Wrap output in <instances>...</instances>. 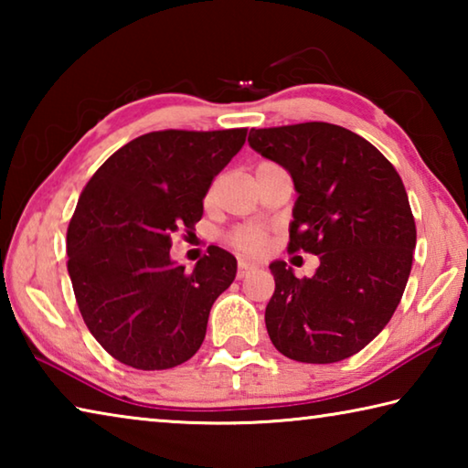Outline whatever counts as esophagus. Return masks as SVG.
<instances>
[{"label": "esophagus", "instance_id": "esophagus-1", "mask_svg": "<svg viewBox=\"0 0 468 468\" xmlns=\"http://www.w3.org/2000/svg\"><path fill=\"white\" fill-rule=\"evenodd\" d=\"M251 271H256V266L245 262V260H239V264H237V279H243V276H248Z\"/></svg>", "mask_w": 468, "mask_h": 468}]
</instances>
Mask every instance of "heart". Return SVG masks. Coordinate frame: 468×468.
<instances>
[{
    "mask_svg": "<svg viewBox=\"0 0 468 468\" xmlns=\"http://www.w3.org/2000/svg\"><path fill=\"white\" fill-rule=\"evenodd\" d=\"M264 165H271V163H260L258 167H264ZM215 196H217V181H212L204 196L206 204H210L212 200H215ZM229 239H231V243L237 250H241L245 253H258L266 245V231L260 227H239V229H235Z\"/></svg>",
    "mask_w": 468,
    "mask_h": 468,
    "instance_id": "1",
    "label": "heart"
}]
</instances>
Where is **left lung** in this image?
I'll use <instances>...</instances> for the list:
<instances>
[{
	"label": "left lung",
	"mask_w": 468,
	"mask_h": 468,
	"mask_svg": "<svg viewBox=\"0 0 468 468\" xmlns=\"http://www.w3.org/2000/svg\"><path fill=\"white\" fill-rule=\"evenodd\" d=\"M248 142L295 184L287 250L320 258L312 279L271 264L268 336L301 363L351 357L390 322L413 266L417 229L402 179L374 144L335 123L251 130Z\"/></svg>",
	"instance_id": "1"
}]
</instances>
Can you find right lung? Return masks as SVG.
I'll use <instances>...</instances> for the list:
<instances>
[{"label":"right lung","mask_w":468,"mask_h":468,"mask_svg":"<svg viewBox=\"0 0 468 468\" xmlns=\"http://www.w3.org/2000/svg\"><path fill=\"white\" fill-rule=\"evenodd\" d=\"M245 136V128L150 132L111 154L82 189L68 272L90 335L123 366L169 369L200 348L237 260L212 245L187 272L169 250L176 233L194 231L206 189Z\"/></svg>","instance_id":"right-lung-1"}]
</instances>
